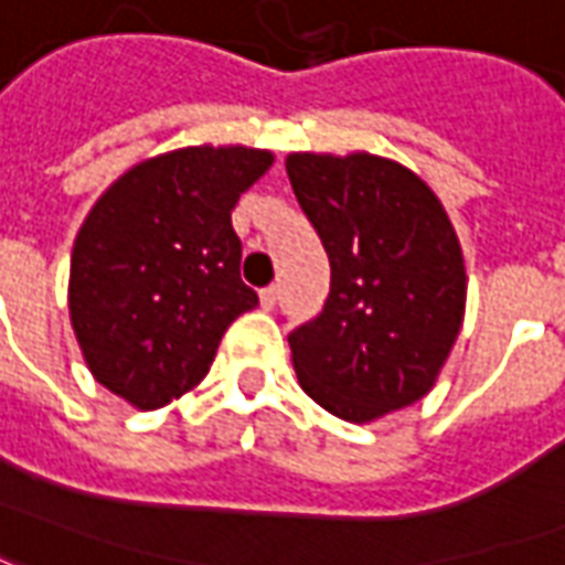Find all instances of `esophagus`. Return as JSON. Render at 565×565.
Masks as SVG:
<instances>
[{
    "label": "esophagus",
    "mask_w": 565,
    "mask_h": 565,
    "mask_svg": "<svg viewBox=\"0 0 565 565\" xmlns=\"http://www.w3.org/2000/svg\"><path fill=\"white\" fill-rule=\"evenodd\" d=\"M259 306L271 311V308L278 306V287H266V290H259Z\"/></svg>",
    "instance_id": "obj_1"
}]
</instances>
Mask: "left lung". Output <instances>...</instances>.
<instances>
[{
	"label": "left lung",
	"mask_w": 565,
	"mask_h": 565,
	"mask_svg": "<svg viewBox=\"0 0 565 565\" xmlns=\"http://www.w3.org/2000/svg\"><path fill=\"white\" fill-rule=\"evenodd\" d=\"M287 174L330 257V296L287 342L299 387L372 424L433 391L466 315L460 238L408 166L356 150H299Z\"/></svg>",
	"instance_id": "left-lung-1"
}]
</instances>
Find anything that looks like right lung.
Instances as JSON below:
<instances>
[{
	"instance_id": "right-lung-1",
	"label": "right lung",
	"mask_w": 565,
	"mask_h": 565,
	"mask_svg": "<svg viewBox=\"0 0 565 565\" xmlns=\"http://www.w3.org/2000/svg\"><path fill=\"white\" fill-rule=\"evenodd\" d=\"M271 162V150L190 145L136 162L96 199L72 247L68 318L105 391L153 412L209 375L226 327L257 306L233 209Z\"/></svg>"
}]
</instances>
